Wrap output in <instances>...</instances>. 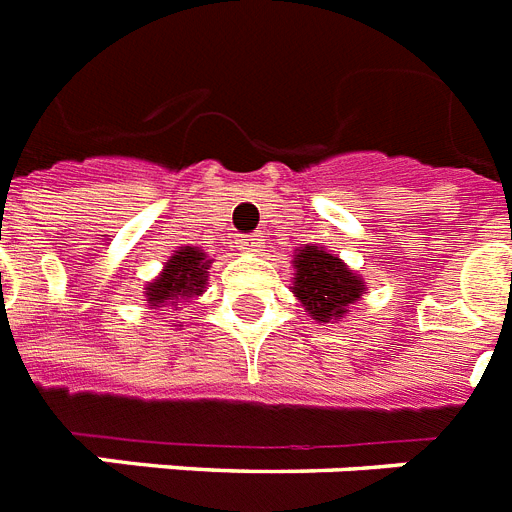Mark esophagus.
I'll use <instances>...</instances> for the list:
<instances>
[{"label":"esophagus","mask_w":512,"mask_h":512,"mask_svg":"<svg viewBox=\"0 0 512 512\" xmlns=\"http://www.w3.org/2000/svg\"><path fill=\"white\" fill-rule=\"evenodd\" d=\"M260 247H263V239H257V236H244L239 241V249L244 255H255V252H260Z\"/></svg>","instance_id":"obj_1"}]
</instances>
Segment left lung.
<instances>
[{
	"label": "left lung",
	"instance_id": "left-lung-1",
	"mask_svg": "<svg viewBox=\"0 0 512 512\" xmlns=\"http://www.w3.org/2000/svg\"><path fill=\"white\" fill-rule=\"evenodd\" d=\"M292 265L295 279L289 289L305 313H311V319L319 324L345 319L350 305H356L366 295V281L329 249L305 244L295 249Z\"/></svg>",
	"mask_w": 512,
	"mask_h": 512
}]
</instances>
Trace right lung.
Masks as SVG:
<instances>
[{"label":"right lung","mask_w":512,"mask_h":512,"mask_svg":"<svg viewBox=\"0 0 512 512\" xmlns=\"http://www.w3.org/2000/svg\"><path fill=\"white\" fill-rule=\"evenodd\" d=\"M212 260H207V252L199 247H177L164 263L156 279L146 284V300L151 308H175L177 303H188L193 297L207 292L209 268ZM180 327V324H177Z\"/></svg>","instance_id":"right-lung-1"}]
</instances>
